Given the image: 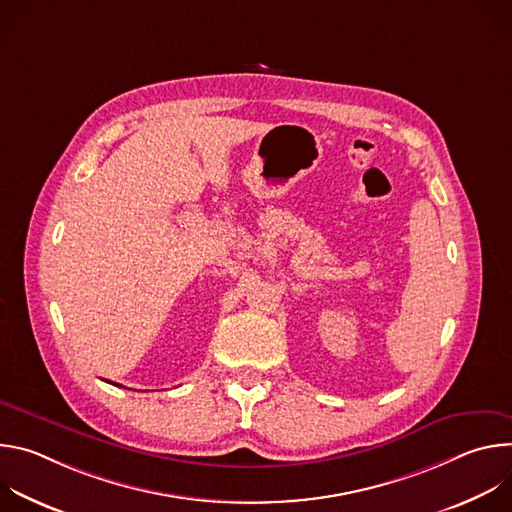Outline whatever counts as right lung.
I'll return each mask as SVG.
<instances>
[{"label":"right lung","instance_id":"1","mask_svg":"<svg viewBox=\"0 0 512 512\" xmlns=\"http://www.w3.org/2000/svg\"><path fill=\"white\" fill-rule=\"evenodd\" d=\"M113 385H117V383H113ZM117 387H121V385H117Z\"/></svg>","mask_w":512,"mask_h":512}]
</instances>
